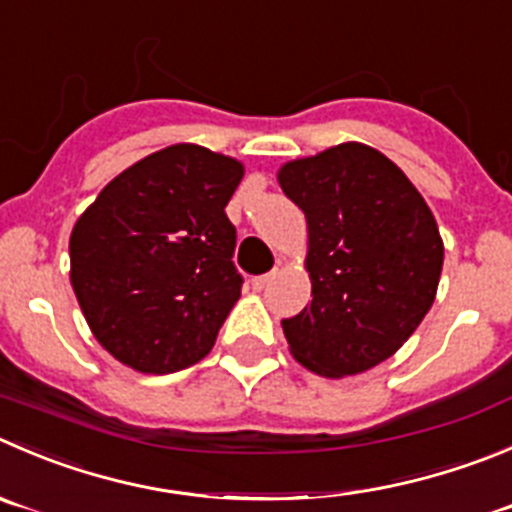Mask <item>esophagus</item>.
I'll use <instances>...</instances> for the list:
<instances>
[{
    "instance_id": "1",
    "label": "esophagus",
    "mask_w": 512,
    "mask_h": 512,
    "mask_svg": "<svg viewBox=\"0 0 512 512\" xmlns=\"http://www.w3.org/2000/svg\"><path fill=\"white\" fill-rule=\"evenodd\" d=\"M271 279H274V274H264V276H256V279H251V286H253V291H261V289H266V286L271 284Z\"/></svg>"
}]
</instances>
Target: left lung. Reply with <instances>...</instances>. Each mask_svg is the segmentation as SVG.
<instances>
[{
	"label": "left lung",
	"mask_w": 512,
	"mask_h": 512,
	"mask_svg": "<svg viewBox=\"0 0 512 512\" xmlns=\"http://www.w3.org/2000/svg\"><path fill=\"white\" fill-rule=\"evenodd\" d=\"M306 216L311 304L281 321L289 352L321 377L377 367L412 337L440 284V228L402 170L364 143L279 168Z\"/></svg>",
	"instance_id": "left-lung-1"
}]
</instances>
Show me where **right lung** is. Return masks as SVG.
<instances>
[{
	"mask_svg": "<svg viewBox=\"0 0 512 512\" xmlns=\"http://www.w3.org/2000/svg\"><path fill=\"white\" fill-rule=\"evenodd\" d=\"M243 163L203 145L145 155L77 218L70 284L97 342L125 367L201 362L241 296L226 206Z\"/></svg>",
	"mask_w": 512,
	"mask_h": 512,
	"instance_id": "obj_1",
	"label": "right lung"
}]
</instances>
